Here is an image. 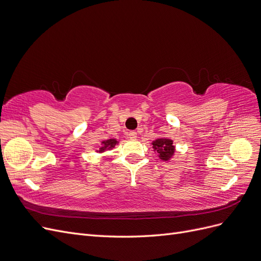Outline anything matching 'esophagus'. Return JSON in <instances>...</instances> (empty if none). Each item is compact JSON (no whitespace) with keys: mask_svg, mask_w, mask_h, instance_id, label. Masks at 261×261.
Here are the masks:
<instances>
[{"mask_svg":"<svg viewBox=\"0 0 261 261\" xmlns=\"http://www.w3.org/2000/svg\"><path fill=\"white\" fill-rule=\"evenodd\" d=\"M128 137H129V139H131V140H136L137 137H138V133H137L136 131H131V132H129Z\"/></svg>","mask_w":261,"mask_h":261,"instance_id":"1","label":"esophagus"}]
</instances>
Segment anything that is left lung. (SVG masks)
<instances>
[{"label": "left lung", "mask_w": 261, "mask_h": 261, "mask_svg": "<svg viewBox=\"0 0 261 261\" xmlns=\"http://www.w3.org/2000/svg\"><path fill=\"white\" fill-rule=\"evenodd\" d=\"M152 148L157 151L158 156L163 161H169L175 152V146L173 145V141L167 138H160L153 141Z\"/></svg>", "instance_id": "8db88e82"}]
</instances>
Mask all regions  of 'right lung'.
Segmentation results:
<instances>
[{"label": "right lung", "mask_w": 261, "mask_h": 261, "mask_svg": "<svg viewBox=\"0 0 261 261\" xmlns=\"http://www.w3.org/2000/svg\"><path fill=\"white\" fill-rule=\"evenodd\" d=\"M118 144V141L115 140V139H110V140H105L101 143V146L100 149L96 150L98 152H103L105 150H110L112 148H114L116 145Z\"/></svg>", "instance_id": "add662e5"}]
</instances>
